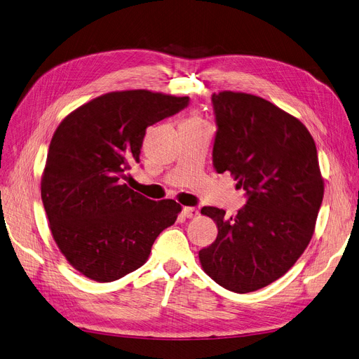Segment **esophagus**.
I'll return each mask as SVG.
<instances>
[{"label": "esophagus", "instance_id": "obj_1", "mask_svg": "<svg viewBox=\"0 0 359 359\" xmlns=\"http://www.w3.org/2000/svg\"><path fill=\"white\" fill-rule=\"evenodd\" d=\"M182 215L185 217H196L198 215V210L196 208H182Z\"/></svg>", "mask_w": 359, "mask_h": 359}]
</instances>
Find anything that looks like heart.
<instances>
[{"label":"heart","mask_w":359,"mask_h":359,"mask_svg":"<svg viewBox=\"0 0 359 359\" xmlns=\"http://www.w3.org/2000/svg\"><path fill=\"white\" fill-rule=\"evenodd\" d=\"M198 123H203V121H201V119H200L198 116H193V118H190L189 121H187L185 124H198Z\"/></svg>","instance_id":"1"}]
</instances>
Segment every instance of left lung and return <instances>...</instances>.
<instances>
[{
	"label": "left lung",
	"mask_w": 359,
	"mask_h": 359,
	"mask_svg": "<svg viewBox=\"0 0 359 359\" xmlns=\"http://www.w3.org/2000/svg\"><path fill=\"white\" fill-rule=\"evenodd\" d=\"M216 115L213 165L229 172L247 204L236 216L204 206L217 226L198 251L201 269L236 294L282 278L309 247L324 196L313 135L294 115L243 92L212 95Z\"/></svg>",
	"instance_id": "left-lung-1"
}]
</instances>
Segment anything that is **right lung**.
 <instances>
[{
  "instance_id": "right-lung-1",
  "label": "right lung",
  "mask_w": 359,
  "mask_h": 359,
  "mask_svg": "<svg viewBox=\"0 0 359 359\" xmlns=\"http://www.w3.org/2000/svg\"><path fill=\"white\" fill-rule=\"evenodd\" d=\"M187 96L144 89L100 95L68 114L50 140L41 180L49 229L61 254L96 282L142 267L181 206L126 184L140 162L146 128L181 111Z\"/></svg>"
}]
</instances>
